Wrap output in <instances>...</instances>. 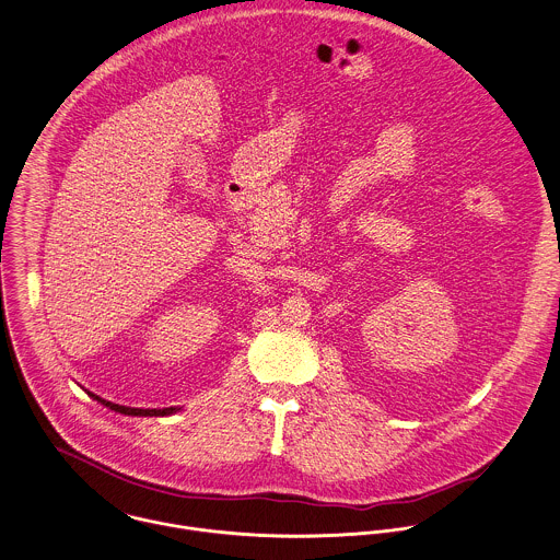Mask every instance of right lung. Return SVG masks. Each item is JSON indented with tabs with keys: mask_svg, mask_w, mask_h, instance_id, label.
Here are the masks:
<instances>
[{
	"mask_svg": "<svg viewBox=\"0 0 560 560\" xmlns=\"http://www.w3.org/2000/svg\"><path fill=\"white\" fill-rule=\"evenodd\" d=\"M91 394V392H89ZM97 402H102V405H106V407H110L113 411L116 413H122V416H138V418H160V416H171V413H175V411H179V409H175V407H166V409H133V407H122V405H114V402H108V400H104V398H100V396H95V394H91Z\"/></svg>",
	"mask_w": 560,
	"mask_h": 560,
	"instance_id": "1",
	"label": "right lung"
}]
</instances>
